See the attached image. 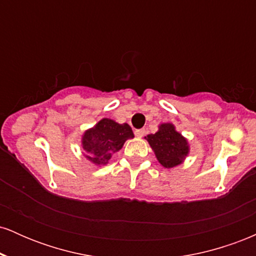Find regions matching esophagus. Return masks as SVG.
I'll return each instance as SVG.
<instances>
[{"instance_id": "1", "label": "esophagus", "mask_w": 256, "mask_h": 256, "mask_svg": "<svg viewBox=\"0 0 256 256\" xmlns=\"http://www.w3.org/2000/svg\"><path fill=\"white\" fill-rule=\"evenodd\" d=\"M146 128H138V130L134 131V134H136L137 137H143L146 134Z\"/></svg>"}]
</instances>
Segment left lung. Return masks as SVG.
I'll use <instances>...</instances> for the list:
<instances>
[{"instance_id":"8db88e82","label":"left lung","mask_w":256,"mask_h":256,"mask_svg":"<svg viewBox=\"0 0 256 256\" xmlns=\"http://www.w3.org/2000/svg\"><path fill=\"white\" fill-rule=\"evenodd\" d=\"M146 140L154 150L158 162L166 168L179 165L189 152L186 140L174 130L172 124H162L154 134H148Z\"/></svg>"}]
</instances>
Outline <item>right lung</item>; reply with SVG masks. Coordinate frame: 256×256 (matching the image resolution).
Instances as JSON below:
<instances>
[{"mask_svg": "<svg viewBox=\"0 0 256 256\" xmlns=\"http://www.w3.org/2000/svg\"><path fill=\"white\" fill-rule=\"evenodd\" d=\"M134 137L130 125L118 124L112 119H102L95 128L85 131L82 144L85 156L96 165H104L124 146L125 140Z\"/></svg>", "mask_w": 256, "mask_h": 256, "instance_id": "obj_1", "label": "right lung"}]
</instances>
